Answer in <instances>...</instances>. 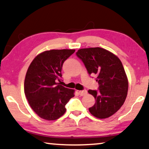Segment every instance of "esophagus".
Wrapping results in <instances>:
<instances>
[{
	"label": "esophagus",
	"instance_id": "esophagus-1",
	"mask_svg": "<svg viewBox=\"0 0 149 149\" xmlns=\"http://www.w3.org/2000/svg\"><path fill=\"white\" fill-rule=\"evenodd\" d=\"M87 94V91L86 90H81L79 92V94L81 96H85V95Z\"/></svg>",
	"mask_w": 149,
	"mask_h": 149
}]
</instances>
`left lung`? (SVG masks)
<instances>
[{"label": "left lung", "mask_w": 149, "mask_h": 149, "mask_svg": "<svg viewBox=\"0 0 149 149\" xmlns=\"http://www.w3.org/2000/svg\"><path fill=\"white\" fill-rule=\"evenodd\" d=\"M76 55L89 74L97 75L99 84V90H88L96 100L89 111L97 118L111 116L121 108L127 96L128 81L121 61L101 47L80 49Z\"/></svg>", "instance_id": "obj_1"}]
</instances>
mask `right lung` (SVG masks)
<instances>
[{
  "mask_svg": "<svg viewBox=\"0 0 149 149\" xmlns=\"http://www.w3.org/2000/svg\"><path fill=\"white\" fill-rule=\"evenodd\" d=\"M75 49H52L37 55L26 72L24 90L33 111L41 118L55 120L65 112V105L74 96V90L63 87V64Z\"/></svg>",
  "mask_w": 149,
  "mask_h": 149,
  "instance_id": "add662e5",
  "label": "right lung"
}]
</instances>
